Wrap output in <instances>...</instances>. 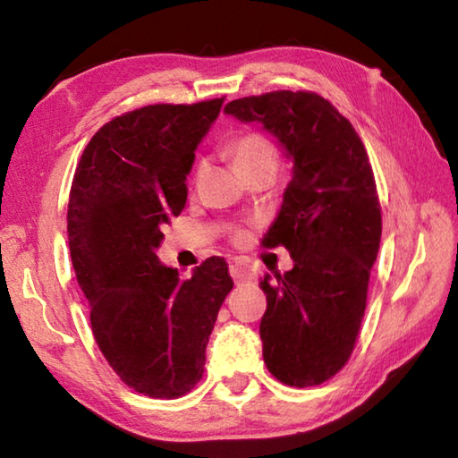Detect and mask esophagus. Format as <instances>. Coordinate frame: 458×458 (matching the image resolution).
<instances>
[{
  "label": "esophagus",
  "mask_w": 458,
  "mask_h": 458,
  "mask_svg": "<svg viewBox=\"0 0 458 458\" xmlns=\"http://www.w3.org/2000/svg\"><path fill=\"white\" fill-rule=\"evenodd\" d=\"M230 275L234 278V283H246V281H254L257 275H254V270L246 265H240V262H234V265H230Z\"/></svg>",
  "instance_id": "1"
}]
</instances>
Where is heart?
Wrapping results in <instances>:
<instances>
[{
    "instance_id": "heart-1",
    "label": "heart",
    "mask_w": 458,
    "mask_h": 458,
    "mask_svg": "<svg viewBox=\"0 0 458 458\" xmlns=\"http://www.w3.org/2000/svg\"><path fill=\"white\" fill-rule=\"evenodd\" d=\"M230 153L236 174L262 165L276 167V149L267 137H262L259 133H246L242 137H238L236 141L232 143Z\"/></svg>"
}]
</instances>
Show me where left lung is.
I'll use <instances>...</instances> for the list:
<instances>
[{"label": "left lung", "instance_id": "left-lung-1", "mask_svg": "<svg viewBox=\"0 0 458 458\" xmlns=\"http://www.w3.org/2000/svg\"><path fill=\"white\" fill-rule=\"evenodd\" d=\"M224 113L259 123L291 161V182L265 246L283 244L293 268L260 289L262 358L283 384H323L350 360L382 238L374 172L352 123L313 92L232 100Z\"/></svg>", "mask_w": 458, "mask_h": 458}]
</instances>
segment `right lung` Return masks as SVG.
Returning a JSON list of instances; mask_svg holds the SVG:
<instances>
[{
	"label": "right lung",
	"mask_w": 458,
	"mask_h": 458,
	"mask_svg": "<svg viewBox=\"0 0 458 458\" xmlns=\"http://www.w3.org/2000/svg\"><path fill=\"white\" fill-rule=\"evenodd\" d=\"M222 103L149 105L108 121L74 172L68 244L92 333L123 382L151 398H180L199 382L234 286L220 257L188 281L157 259L161 228L183 210L196 149Z\"/></svg>",
	"instance_id": "1"
}]
</instances>
